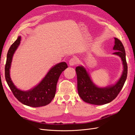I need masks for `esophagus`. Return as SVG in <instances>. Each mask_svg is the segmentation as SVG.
<instances>
[{
	"instance_id": "34e87169",
	"label": "esophagus",
	"mask_w": 135,
	"mask_h": 135,
	"mask_svg": "<svg viewBox=\"0 0 135 135\" xmlns=\"http://www.w3.org/2000/svg\"><path fill=\"white\" fill-rule=\"evenodd\" d=\"M77 62H78L77 58L74 57V58H71L69 62V65L71 66H74V65H75L76 64H77Z\"/></svg>"
}]
</instances>
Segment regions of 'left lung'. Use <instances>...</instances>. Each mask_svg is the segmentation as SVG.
Masks as SVG:
<instances>
[{
  "label": "left lung",
  "instance_id": "left-lung-1",
  "mask_svg": "<svg viewBox=\"0 0 135 135\" xmlns=\"http://www.w3.org/2000/svg\"><path fill=\"white\" fill-rule=\"evenodd\" d=\"M114 46L113 49L115 51L113 54L121 58L123 65L121 76L115 84L100 87L92 81L89 73L83 66H79L76 68L78 92L80 98L85 102L95 105L109 103L117 97L123 87L128 73L126 54L121 41L116 37H114Z\"/></svg>",
  "mask_w": 135,
  "mask_h": 135
}]
</instances>
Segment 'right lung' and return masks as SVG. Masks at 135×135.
Here are the masks:
<instances>
[{
	"label": "right lung",
	"mask_w": 135,
	"mask_h": 135,
	"mask_svg": "<svg viewBox=\"0 0 135 135\" xmlns=\"http://www.w3.org/2000/svg\"><path fill=\"white\" fill-rule=\"evenodd\" d=\"M21 40V36L18 37L8 50L5 65L6 80L14 97L21 103L33 107L46 106L54 98L59 77L62 71L68 68V65L65 62L56 64L50 69L37 85L29 90H21L14 85L10 77L12 60L15 52L20 46Z\"/></svg>",
	"instance_id": "1"
}]
</instances>
